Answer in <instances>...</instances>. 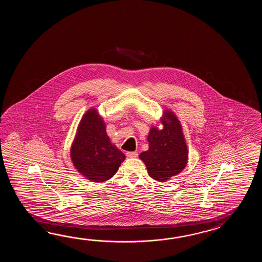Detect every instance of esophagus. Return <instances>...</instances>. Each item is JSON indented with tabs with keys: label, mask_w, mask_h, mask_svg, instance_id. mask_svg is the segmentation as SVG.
<instances>
[{
	"label": "esophagus",
	"mask_w": 262,
	"mask_h": 262,
	"mask_svg": "<svg viewBox=\"0 0 262 262\" xmlns=\"http://www.w3.org/2000/svg\"><path fill=\"white\" fill-rule=\"evenodd\" d=\"M126 156L128 158H136V157H138V152L137 151H127Z\"/></svg>",
	"instance_id": "1"
}]
</instances>
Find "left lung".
I'll return each instance as SVG.
<instances>
[{"instance_id": "8db88e82", "label": "left lung", "mask_w": 262, "mask_h": 262, "mask_svg": "<svg viewBox=\"0 0 262 262\" xmlns=\"http://www.w3.org/2000/svg\"><path fill=\"white\" fill-rule=\"evenodd\" d=\"M163 128H150L148 135L149 150L139 155L149 176L165 183L182 172L188 162V149L182 124L172 112L166 110L162 116Z\"/></svg>"}]
</instances>
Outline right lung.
Returning <instances> with one entry per match:
<instances>
[{
    "mask_svg": "<svg viewBox=\"0 0 262 262\" xmlns=\"http://www.w3.org/2000/svg\"><path fill=\"white\" fill-rule=\"evenodd\" d=\"M70 156L75 168L91 182L102 183L117 172L125 156L112 144L106 123L95 108H90L78 123Z\"/></svg>",
    "mask_w": 262,
    "mask_h": 262,
    "instance_id": "add662e5",
    "label": "right lung"
}]
</instances>
